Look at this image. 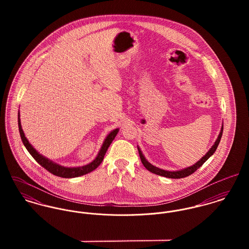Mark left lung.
<instances>
[{
  "mask_svg": "<svg viewBox=\"0 0 249 249\" xmlns=\"http://www.w3.org/2000/svg\"><path fill=\"white\" fill-rule=\"evenodd\" d=\"M222 131H223V124H222V126H221V129H220V132L217 136V139L215 140V142L212 145V147L210 148V150L199 160L197 161L195 165L191 166V167H188L186 169H183V170H180V171H177V172H170V171H165V170H162V169H159L153 165H151L149 162L146 161V159L144 158L143 154L141 151V149L139 148L138 146V151H139V155H140V158H141V161H142V165L144 166V168L149 171L150 173L152 174H155L157 176H161V177H164V178H186V177H189L191 176L192 174H194L197 169H199L212 155L213 154V152L215 151L218 143L220 142V139H221V136H222Z\"/></svg>",
  "mask_w": 249,
  "mask_h": 249,
  "instance_id": "8db88e82",
  "label": "left lung"
}]
</instances>
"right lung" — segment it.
Instances as JSON below:
<instances>
[{
	"mask_svg": "<svg viewBox=\"0 0 249 249\" xmlns=\"http://www.w3.org/2000/svg\"><path fill=\"white\" fill-rule=\"evenodd\" d=\"M18 126H19V132H20V136L22 139V142L24 143V145L26 146V148L28 149V151L31 153V155L35 158L36 162L41 165L44 169H46L48 172H50L51 174L59 177V178H77V177H81L84 176L86 174H89L91 172H93L94 170H96L101 163L104 160V157L107 153V149L110 145V143L113 142V140L115 139L117 133L119 132V128L114 129L113 131H111L106 138L105 142L102 145V148L100 149L98 156L95 158V160L93 162H91L88 165L82 166V167H76V168H66L63 166H60L54 162H53L52 160L44 157L42 154H40L39 152L36 151V148L30 143L28 141V139L25 136V133L22 129V125H21V121H20V113H18Z\"/></svg>",
	"mask_w": 249,
	"mask_h": 249,
	"instance_id": "1",
	"label": "right lung"
}]
</instances>
